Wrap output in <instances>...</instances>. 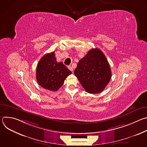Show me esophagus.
Returning <instances> with one entry per match:
<instances>
[{
	"instance_id": "esophagus-1",
	"label": "esophagus",
	"mask_w": 147,
	"mask_h": 147,
	"mask_svg": "<svg viewBox=\"0 0 147 147\" xmlns=\"http://www.w3.org/2000/svg\"><path fill=\"white\" fill-rule=\"evenodd\" d=\"M68 68H69V69L71 71H73V67H72L71 66H69Z\"/></svg>"
}]
</instances>
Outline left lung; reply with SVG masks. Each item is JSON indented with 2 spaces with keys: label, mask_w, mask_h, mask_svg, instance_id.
<instances>
[{
  "label": "left lung",
  "mask_w": 147,
  "mask_h": 147,
  "mask_svg": "<svg viewBox=\"0 0 147 147\" xmlns=\"http://www.w3.org/2000/svg\"><path fill=\"white\" fill-rule=\"evenodd\" d=\"M74 74L86 91L90 94L102 92L112 77L107 59L98 48L91 49L78 61Z\"/></svg>",
  "instance_id": "8db88e82"
}]
</instances>
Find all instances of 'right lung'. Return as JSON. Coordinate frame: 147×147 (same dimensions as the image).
Wrapping results in <instances>:
<instances>
[{
  "instance_id": "obj_1",
  "label": "right lung",
  "mask_w": 147,
  "mask_h": 147,
  "mask_svg": "<svg viewBox=\"0 0 147 147\" xmlns=\"http://www.w3.org/2000/svg\"><path fill=\"white\" fill-rule=\"evenodd\" d=\"M71 71L62 62L58 63L55 52L45 55L39 61L36 77L39 84L45 89L56 91L63 84Z\"/></svg>"
}]
</instances>
